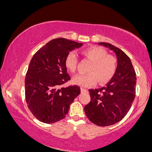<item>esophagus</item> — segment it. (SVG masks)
I'll return each mask as SVG.
<instances>
[{
  "label": "esophagus",
  "instance_id": "1",
  "mask_svg": "<svg viewBox=\"0 0 152 152\" xmlns=\"http://www.w3.org/2000/svg\"><path fill=\"white\" fill-rule=\"evenodd\" d=\"M88 90L85 89V88H81V93H87Z\"/></svg>",
  "mask_w": 152,
  "mask_h": 152
}]
</instances>
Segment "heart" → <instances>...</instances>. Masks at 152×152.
<instances>
[{
	"mask_svg": "<svg viewBox=\"0 0 152 152\" xmlns=\"http://www.w3.org/2000/svg\"><path fill=\"white\" fill-rule=\"evenodd\" d=\"M83 56L89 60V65L85 74H78L74 77L73 82L82 87H92L98 83L106 84L115 76L118 69V59L116 56L108 54V52L99 46H91L83 50ZM65 65L70 72L76 71L78 57L75 52L71 51L65 58Z\"/></svg>",
	"mask_w": 152,
	"mask_h": 152,
	"instance_id": "heart-1",
	"label": "heart"
}]
</instances>
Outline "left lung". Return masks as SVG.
I'll return each mask as SVG.
<instances>
[{
    "label": "left lung",
    "mask_w": 152,
    "mask_h": 152,
    "mask_svg": "<svg viewBox=\"0 0 152 152\" xmlns=\"http://www.w3.org/2000/svg\"><path fill=\"white\" fill-rule=\"evenodd\" d=\"M114 51L118 59V69L106 87L89 89L91 101L85 106L87 118L98 126L117 124L130 109L136 95L137 77L130 58L118 48L105 42H99Z\"/></svg>",
    "instance_id": "1"
}]
</instances>
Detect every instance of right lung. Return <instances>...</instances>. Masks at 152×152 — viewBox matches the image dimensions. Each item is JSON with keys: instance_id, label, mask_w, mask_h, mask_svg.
<instances>
[{"instance_id": "right-lung-1", "label": "right lung", "mask_w": 152, "mask_h": 152, "mask_svg": "<svg viewBox=\"0 0 152 152\" xmlns=\"http://www.w3.org/2000/svg\"><path fill=\"white\" fill-rule=\"evenodd\" d=\"M82 43L58 38L50 41L34 54L25 76L26 102L33 116L45 124L64 119L69 106L80 94L77 85L61 86L71 78L65 58Z\"/></svg>"}]
</instances>
